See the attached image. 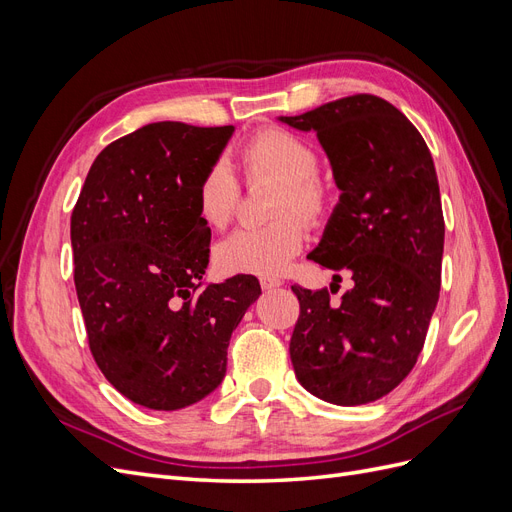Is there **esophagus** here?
I'll use <instances>...</instances> for the list:
<instances>
[{"mask_svg":"<svg viewBox=\"0 0 512 512\" xmlns=\"http://www.w3.org/2000/svg\"><path fill=\"white\" fill-rule=\"evenodd\" d=\"M260 286H262V290H275V288H280L282 286V282L280 280H275V277H260Z\"/></svg>","mask_w":512,"mask_h":512,"instance_id":"1","label":"esophagus"}]
</instances>
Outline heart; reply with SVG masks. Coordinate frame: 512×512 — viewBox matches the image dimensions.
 Wrapping results in <instances>:
<instances>
[{"instance_id":"heart-1","label":"heart","mask_w":512,"mask_h":512,"mask_svg":"<svg viewBox=\"0 0 512 512\" xmlns=\"http://www.w3.org/2000/svg\"><path fill=\"white\" fill-rule=\"evenodd\" d=\"M241 158L250 177L271 175L284 181L275 215L280 222L247 226L228 235L215 247V262L224 273L277 275L303 250L305 226L294 213L316 222L329 207V188L318 173V153L305 138L269 128L245 143ZM239 205V181L220 160L207 168L196 188V209L205 224L224 228Z\"/></svg>"}]
</instances>
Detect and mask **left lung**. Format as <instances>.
<instances>
[{
  "mask_svg": "<svg viewBox=\"0 0 512 512\" xmlns=\"http://www.w3.org/2000/svg\"><path fill=\"white\" fill-rule=\"evenodd\" d=\"M277 121L316 132L327 153L342 194L309 258L354 282L339 303L329 290L292 286L301 305L294 374L322 401L363 406L410 374L436 312L444 252L436 166L410 119L369 94Z\"/></svg>",
  "mask_w": 512,
  "mask_h": 512,
  "instance_id": "1",
  "label": "left lung"
}]
</instances>
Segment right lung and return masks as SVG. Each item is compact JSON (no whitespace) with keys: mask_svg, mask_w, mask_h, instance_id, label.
Returning a JSON list of instances; mask_svg holds the SVG:
<instances>
[{"mask_svg":"<svg viewBox=\"0 0 512 512\" xmlns=\"http://www.w3.org/2000/svg\"><path fill=\"white\" fill-rule=\"evenodd\" d=\"M235 126L158 121L102 149L72 211L74 286L106 380L149 410H181L226 376L254 275L205 280L211 230L196 188Z\"/></svg>","mask_w":512,"mask_h":512,"instance_id":"obj_1","label":"right lung"}]
</instances>
